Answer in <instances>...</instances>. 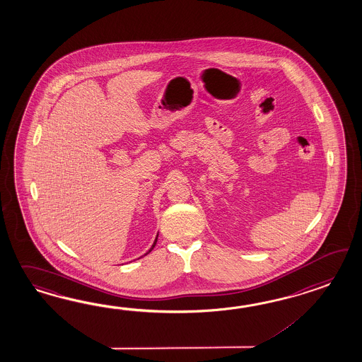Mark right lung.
<instances>
[{
    "instance_id": "obj_1",
    "label": "right lung",
    "mask_w": 362,
    "mask_h": 362,
    "mask_svg": "<svg viewBox=\"0 0 362 362\" xmlns=\"http://www.w3.org/2000/svg\"><path fill=\"white\" fill-rule=\"evenodd\" d=\"M156 241H158V235H156V238H155V243H153V245H152L151 249H150V250H148V252H151L152 249H153V247H155V245H156ZM148 252H146V254H148ZM146 254H144V255H146Z\"/></svg>"
}]
</instances>
